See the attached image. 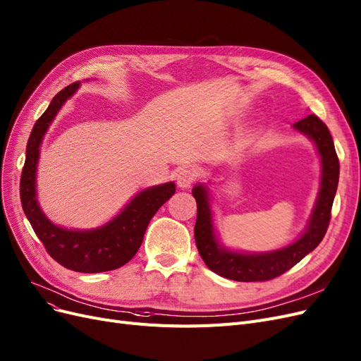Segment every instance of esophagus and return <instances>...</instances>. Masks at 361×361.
Returning a JSON list of instances; mask_svg holds the SVG:
<instances>
[{"label":"esophagus","instance_id":"34e87169","mask_svg":"<svg viewBox=\"0 0 361 361\" xmlns=\"http://www.w3.org/2000/svg\"><path fill=\"white\" fill-rule=\"evenodd\" d=\"M197 179V171L194 169H190V167H185V169H180L178 171V176H176V180H178V185L180 186V188H190L191 183Z\"/></svg>","mask_w":361,"mask_h":361}]
</instances>
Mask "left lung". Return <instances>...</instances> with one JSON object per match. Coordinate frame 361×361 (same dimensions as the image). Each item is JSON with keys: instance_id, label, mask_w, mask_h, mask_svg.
I'll return each instance as SVG.
<instances>
[{"instance_id": "obj_1", "label": "left lung", "mask_w": 361, "mask_h": 361, "mask_svg": "<svg viewBox=\"0 0 361 361\" xmlns=\"http://www.w3.org/2000/svg\"><path fill=\"white\" fill-rule=\"evenodd\" d=\"M293 128L307 135L317 146L321 158V186L317 203L305 233L288 246L276 251L247 254L230 251L221 246L214 227L210 194L206 185H195L192 195L197 202V221L194 227L195 245L206 266L216 275L239 281H269L290 270L299 261L312 252L327 231L334 194L339 182V159L327 126L318 116L309 115L293 123Z\"/></svg>"}]
</instances>
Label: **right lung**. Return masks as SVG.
Returning a JSON list of instances; mask_svg holds the SVG:
<instances>
[{
  "label": "right lung",
  "instance_id": "1",
  "mask_svg": "<svg viewBox=\"0 0 361 361\" xmlns=\"http://www.w3.org/2000/svg\"><path fill=\"white\" fill-rule=\"evenodd\" d=\"M74 82L59 91L44 114L37 119L27 143V158L20 176V202L32 230L56 263L80 273H100L127 264L139 251L149 221L175 194V182L155 185L135 195L121 212L94 230H68L55 226L37 202L35 176L40 145L59 109L78 91Z\"/></svg>",
  "mask_w": 361,
  "mask_h": 361
}]
</instances>
